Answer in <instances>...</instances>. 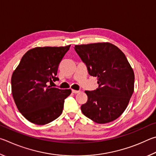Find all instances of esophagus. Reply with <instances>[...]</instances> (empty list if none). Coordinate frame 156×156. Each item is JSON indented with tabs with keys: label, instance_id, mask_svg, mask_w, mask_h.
Returning <instances> with one entry per match:
<instances>
[{
	"label": "esophagus",
	"instance_id": "esophagus-1",
	"mask_svg": "<svg viewBox=\"0 0 156 156\" xmlns=\"http://www.w3.org/2000/svg\"><path fill=\"white\" fill-rule=\"evenodd\" d=\"M72 92L73 93H75V94H77L79 92H80V90H72Z\"/></svg>",
	"mask_w": 156,
	"mask_h": 156
}]
</instances>
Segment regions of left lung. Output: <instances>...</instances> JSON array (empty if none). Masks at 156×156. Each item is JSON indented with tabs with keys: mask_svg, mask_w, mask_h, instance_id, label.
I'll list each match as a JSON object with an SVG mask.
<instances>
[{
	"mask_svg": "<svg viewBox=\"0 0 156 156\" xmlns=\"http://www.w3.org/2000/svg\"><path fill=\"white\" fill-rule=\"evenodd\" d=\"M90 75L97 76L99 88L86 91L88 101L81 107L86 117L104 124L114 121L127 108L134 89V73L125 54L112 44L75 45Z\"/></svg>",
	"mask_w": 156,
	"mask_h": 156,
	"instance_id": "obj_1",
	"label": "left lung"
}]
</instances>
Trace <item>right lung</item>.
<instances>
[{"label":"right lung","instance_id":"1","mask_svg":"<svg viewBox=\"0 0 156 156\" xmlns=\"http://www.w3.org/2000/svg\"><path fill=\"white\" fill-rule=\"evenodd\" d=\"M70 45L36 47L27 52L13 71L12 91L23 116L36 125H45L61 115L64 99L71 90L52 88L48 83L58 81L57 69Z\"/></svg>","mask_w":156,"mask_h":156}]
</instances>
